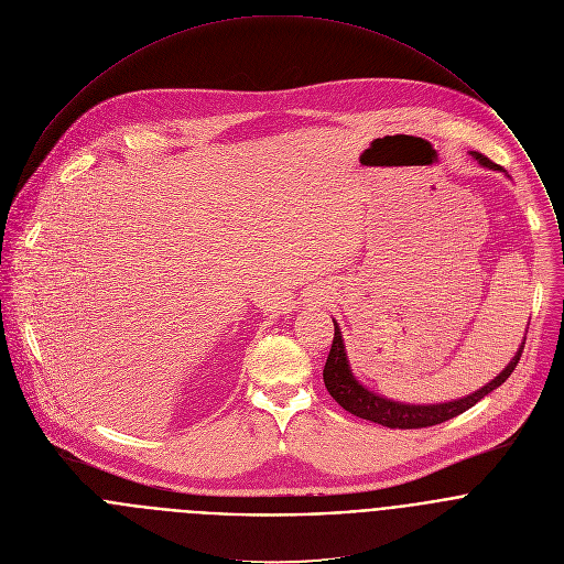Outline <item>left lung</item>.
<instances>
[{
	"label": "left lung",
	"instance_id": "1",
	"mask_svg": "<svg viewBox=\"0 0 564 564\" xmlns=\"http://www.w3.org/2000/svg\"><path fill=\"white\" fill-rule=\"evenodd\" d=\"M469 154L480 167H487V170H494V172L500 170L487 156H482L478 152H469ZM333 324H335V337H333V346H330V352H328V359H326V366H324L326 390L350 414H355L359 419H366V421H372V423H379V425H386V427H401V430L430 427V425H436V423H443L447 419H454V416L463 414L474 403H478L482 397H487L491 390H496L500 383H505V379L518 366V359H520L522 348H524V341H522L520 348L516 350V355L511 357V361L498 372V377H494L489 383H485L476 392H469L467 397L452 399V401H445V403H403V401H394V399H388L383 394L372 392L370 388H366L352 375L350 364H348V355H346V346H344V339H341V328L335 319H333Z\"/></svg>",
	"mask_w": 564,
	"mask_h": 564
}]
</instances>
